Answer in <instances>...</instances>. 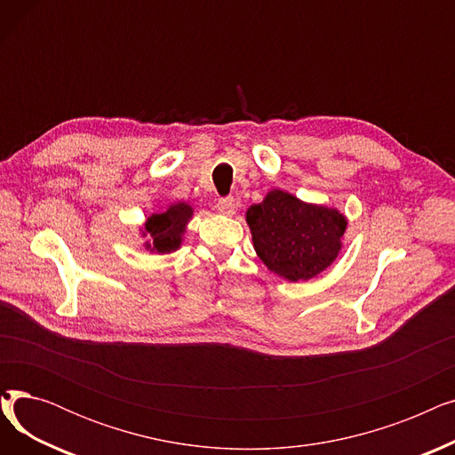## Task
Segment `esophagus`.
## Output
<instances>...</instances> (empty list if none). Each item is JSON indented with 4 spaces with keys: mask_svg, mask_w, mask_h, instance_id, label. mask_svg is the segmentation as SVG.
I'll list each match as a JSON object with an SVG mask.
<instances>
[{
    "mask_svg": "<svg viewBox=\"0 0 455 455\" xmlns=\"http://www.w3.org/2000/svg\"><path fill=\"white\" fill-rule=\"evenodd\" d=\"M215 208H218V212L223 213V215H232L235 212V201L230 196L228 197H221L218 201V204H215Z\"/></svg>",
    "mask_w": 455,
    "mask_h": 455,
    "instance_id": "34e87169",
    "label": "esophagus"
}]
</instances>
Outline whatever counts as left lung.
Returning <instances> with one entry per match:
<instances>
[{"instance_id":"8db88e82","label":"left lung","mask_w":455,"mask_h":455,"mask_svg":"<svg viewBox=\"0 0 455 455\" xmlns=\"http://www.w3.org/2000/svg\"><path fill=\"white\" fill-rule=\"evenodd\" d=\"M247 223L261 261L291 282L324 271L336 259L347 228L338 210L306 204L280 189L247 210Z\"/></svg>"}]
</instances>
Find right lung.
I'll use <instances>...</instances> for the list:
<instances>
[{"label": "right lung", "instance_id": "obj_1", "mask_svg": "<svg viewBox=\"0 0 455 455\" xmlns=\"http://www.w3.org/2000/svg\"><path fill=\"white\" fill-rule=\"evenodd\" d=\"M191 213H194V210L184 203L173 204L164 212L153 213L146 223V235H149L153 240V251L172 252L179 249L180 235L186 228L188 220L191 218Z\"/></svg>", "mask_w": 455, "mask_h": 455}]
</instances>
